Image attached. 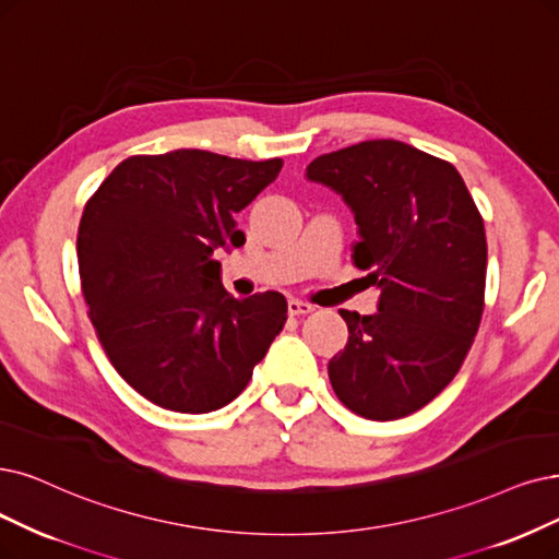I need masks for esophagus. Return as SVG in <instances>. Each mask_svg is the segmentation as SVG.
I'll use <instances>...</instances> for the list:
<instances>
[{
    "label": "esophagus",
    "mask_w": 559,
    "mask_h": 559,
    "mask_svg": "<svg viewBox=\"0 0 559 559\" xmlns=\"http://www.w3.org/2000/svg\"><path fill=\"white\" fill-rule=\"evenodd\" d=\"M314 309H317V307L311 305V302L296 300V298L288 300V314H292V317H305V314H311V311H314Z\"/></svg>",
    "instance_id": "esophagus-1"
}]
</instances>
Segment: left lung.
Returning a JSON list of instances; mask_svg holds the SVG:
<instances>
[{"label": "left lung", "mask_w": 559, "mask_h": 559, "mask_svg": "<svg viewBox=\"0 0 559 559\" xmlns=\"http://www.w3.org/2000/svg\"><path fill=\"white\" fill-rule=\"evenodd\" d=\"M307 178L353 211V263L381 292L376 314L340 309L348 344L328 362L332 390L367 419L406 417L452 383L473 346L484 219L450 163L396 140L319 155Z\"/></svg>", "instance_id": "1"}]
</instances>
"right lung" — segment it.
I'll list each match as a JSON object with an SVG mask.
<instances>
[{"mask_svg":"<svg viewBox=\"0 0 559 559\" xmlns=\"http://www.w3.org/2000/svg\"><path fill=\"white\" fill-rule=\"evenodd\" d=\"M280 169V158L199 148L132 155L86 202L78 263L88 319L109 362L155 406H227L284 328V296L234 298L215 259L245 242L234 215Z\"/></svg>","mask_w":559,"mask_h":559,"instance_id":"right-lung-1","label":"right lung"}]
</instances>
